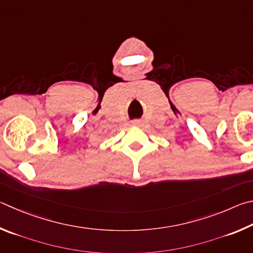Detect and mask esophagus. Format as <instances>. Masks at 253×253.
<instances>
[{
  "label": "esophagus",
  "instance_id": "34e87169",
  "mask_svg": "<svg viewBox=\"0 0 253 253\" xmlns=\"http://www.w3.org/2000/svg\"><path fill=\"white\" fill-rule=\"evenodd\" d=\"M133 126H140V121H133Z\"/></svg>",
  "mask_w": 253,
  "mask_h": 253
}]
</instances>
